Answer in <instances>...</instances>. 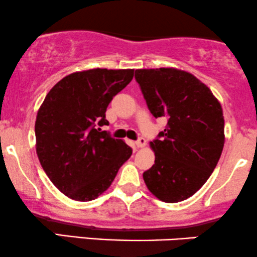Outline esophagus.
<instances>
[{
  "label": "esophagus",
  "instance_id": "1",
  "mask_svg": "<svg viewBox=\"0 0 257 257\" xmlns=\"http://www.w3.org/2000/svg\"><path fill=\"white\" fill-rule=\"evenodd\" d=\"M135 145H137V147H139V148L145 147V145H146V139H145V138H139V140L135 142Z\"/></svg>",
  "mask_w": 257,
  "mask_h": 257
}]
</instances>
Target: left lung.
Returning <instances> with one entry per match:
<instances>
[{"instance_id":"obj_1","label":"left lung","mask_w":257,"mask_h":257,"mask_svg":"<svg viewBox=\"0 0 257 257\" xmlns=\"http://www.w3.org/2000/svg\"><path fill=\"white\" fill-rule=\"evenodd\" d=\"M151 113L168 120L151 147L154 165L144 172L148 190L164 202L193 196L214 171L224 147L221 105L205 83L175 68L135 70Z\"/></svg>"}]
</instances>
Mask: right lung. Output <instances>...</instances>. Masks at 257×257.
Here are the masks:
<instances>
[{
	"label": "right lung",
	"instance_id": "obj_1",
	"mask_svg": "<svg viewBox=\"0 0 257 257\" xmlns=\"http://www.w3.org/2000/svg\"><path fill=\"white\" fill-rule=\"evenodd\" d=\"M133 76L134 69L100 68L69 74L50 89L39 107L37 156L55 187L70 199H97L131 158L132 148L100 126L109 124L107 105Z\"/></svg>",
	"mask_w": 257,
	"mask_h": 257
}]
</instances>
